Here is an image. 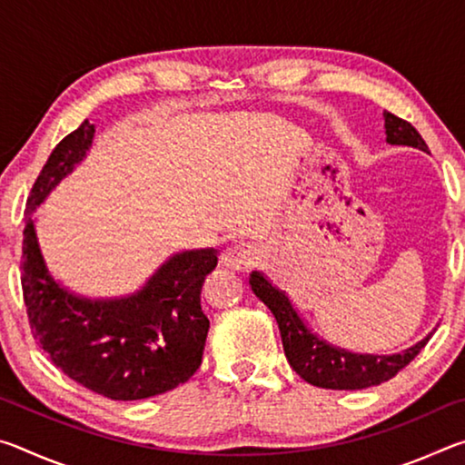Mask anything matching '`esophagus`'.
Segmentation results:
<instances>
[{
    "instance_id": "34e87169",
    "label": "esophagus",
    "mask_w": 465,
    "mask_h": 465,
    "mask_svg": "<svg viewBox=\"0 0 465 465\" xmlns=\"http://www.w3.org/2000/svg\"><path fill=\"white\" fill-rule=\"evenodd\" d=\"M256 261H258L256 248L246 246V243H235V246L225 248L222 254V262L225 266H230V269H233V271L250 269V266Z\"/></svg>"
}]
</instances>
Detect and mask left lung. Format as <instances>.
I'll return each instance as SVG.
<instances>
[{
  "instance_id": "obj_1",
  "label": "left lung",
  "mask_w": 465,
  "mask_h": 465,
  "mask_svg": "<svg viewBox=\"0 0 465 465\" xmlns=\"http://www.w3.org/2000/svg\"><path fill=\"white\" fill-rule=\"evenodd\" d=\"M385 135L391 145H411L419 149H427V143L420 137L411 123L400 119V116L391 114L385 110ZM250 285L254 295L272 312L274 320H277L282 349L289 365L293 371L312 385L326 390H363L371 388V385H380L383 381L396 377L398 371L411 363V361L419 355V352L427 346L429 338H422L411 349L391 357H380V355H355V352H346L342 349H334V346L320 341L313 336L302 318L297 316L293 305L287 299L282 291L274 289L269 281H266L261 272L250 274Z\"/></svg>"
}]
</instances>
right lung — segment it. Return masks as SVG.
Segmentation results:
<instances>
[{
  "label": "right lung",
  "instance_id": "1",
  "mask_svg": "<svg viewBox=\"0 0 465 465\" xmlns=\"http://www.w3.org/2000/svg\"><path fill=\"white\" fill-rule=\"evenodd\" d=\"M94 124L63 137L26 203L22 295L35 341L67 377L110 400H143L174 390L201 367L209 320L201 289L215 271L213 250L172 256L139 293L90 302L59 287L46 271L30 213L84 160Z\"/></svg>",
  "mask_w": 465,
  "mask_h": 465
}]
</instances>
